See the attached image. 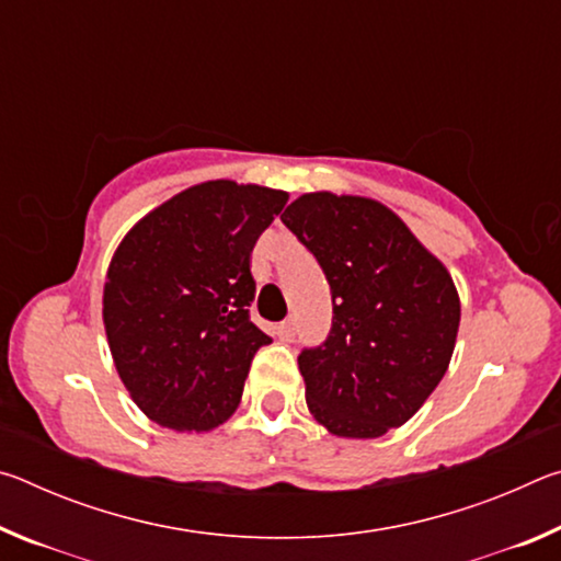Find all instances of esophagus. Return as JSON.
<instances>
[{"mask_svg":"<svg viewBox=\"0 0 561 561\" xmlns=\"http://www.w3.org/2000/svg\"><path fill=\"white\" fill-rule=\"evenodd\" d=\"M277 336L282 339V341H294V336H297V324H294V319H287V321H282V324L277 327Z\"/></svg>","mask_w":561,"mask_h":561,"instance_id":"34e87169","label":"esophagus"}]
</instances>
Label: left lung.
<instances>
[{
    "instance_id": "obj_1",
    "label": "left lung",
    "mask_w": 561,
    "mask_h": 561,
    "mask_svg": "<svg viewBox=\"0 0 561 561\" xmlns=\"http://www.w3.org/2000/svg\"><path fill=\"white\" fill-rule=\"evenodd\" d=\"M282 222L331 289L329 336L299 354L307 403L341 438L403 425L448 371L460 299L448 270L381 203L309 193Z\"/></svg>"
}]
</instances>
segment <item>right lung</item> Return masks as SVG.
<instances>
[{"label":"right lung","mask_w":561,"mask_h":561,"mask_svg":"<svg viewBox=\"0 0 561 561\" xmlns=\"http://www.w3.org/2000/svg\"><path fill=\"white\" fill-rule=\"evenodd\" d=\"M287 193L232 180L187 187L146 215L113 254L103 324L121 381L150 421L213 431L234 413L252 358L250 254Z\"/></svg>","instance_id":"obj_1"}]
</instances>
